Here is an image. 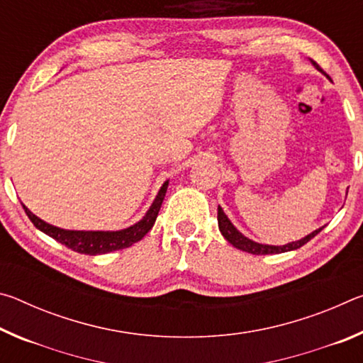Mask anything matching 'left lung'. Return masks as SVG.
Here are the masks:
<instances>
[{"instance_id":"1","label":"left lung","mask_w":363,"mask_h":363,"mask_svg":"<svg viewBox=\"0 0 363 363\" xmlns=\"http://www.w3.org/2000/svg\"><path fill=\"white\" fill-rule=\"evenodd\" d=\"M218 225H219L220 233H223V237L232 245V247H235L242 251H247V253H251V255H279V253H285V251L298 250L303 247V245L309 242L311 238H314L317 233L323 229V227H320V229L314 230L312 233H309V235L301 238V240H298V242H291V243L281 245V247H275V245L257 243V242L250 240L248 237H245L242 232H238L235 229V225L230 223L229 218L225 216V213L220 206H218Z\"/></svg>"}]
</instances>
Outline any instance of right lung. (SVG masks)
Here are the masks:
<instances>
[{"mask_svg": "<svg viewBox=\"0 0 363 363\" xmlns=\"http://www.w3.org/2000/svg\"><path fill=\"white\" fill-rule=\"evenodd\" d=\"M167 189L168 181L158 190V195L155 196V200H153L149 211L145 213V216L140 219L139 223L121 230H65L60 229V227L45 223V220L40 219L38 216H35L26 205L22 203V206L36 229L45 232L46 235L52 237L54 240L65 245L67 248L77 251V253L96 256L110 253V251L128 248L136 242L143 240L145 233L152 229L153 224H155V219L158 216L160 208H162Z\"/></svg>", "mask_w": 363, "mask_h": 363, "instance_id": "right-lung-1", "label": "right lung"}]
</instances>
